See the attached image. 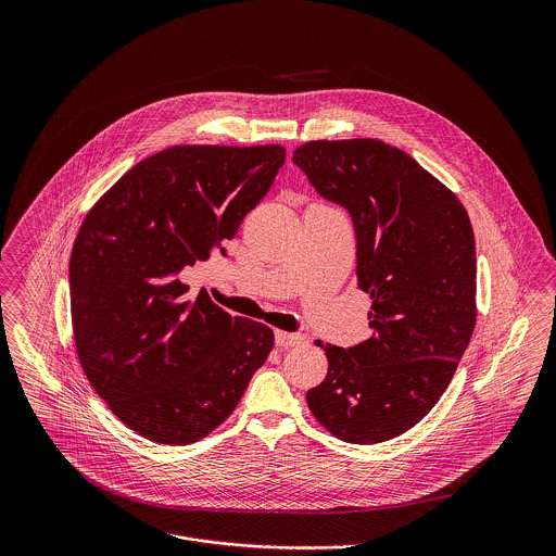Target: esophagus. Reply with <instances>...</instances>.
Segmentation results:
<instances>
[{
    "instance_id": "34e87169",
    "label": "esophagus",
    "mask_w": 556,
    "mask_h": 556,
    "mask_svg": "<svg viewBox=\"0 0 556 556\" xmlns=\"http://www.w3.org/2000/svg\"><path fill=\"white\" fill-rule=\"evenodd\" d=\"M304 342V336L302 333H291V331H276V346L280 349H289V346H295Z\"/></svg>"
}]
</instances>
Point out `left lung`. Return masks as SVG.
Segmentation results:
<instances>
[{"instance_id":"1","label":"left lung","mask_w":556,"mask_h":556,"mask_svg":"<svg viewBox=\"0 0 556 556\" xmlns=\"http://www.w3.org/2000/svg\"><path fill=\"white\" fill-rule=\"evenodd\" d=\"M293 162L342 205L357 238V287L372 336L325 349V381L306 394L346 443H383L424 419L447 390L476 329V238L460 199L379 139L308 141Z\"/></svg>"}]
</instances>
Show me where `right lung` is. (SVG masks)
I'll return each mask as SVG.
<instances>
[{
    "instance_id": "right-lung-1",
    "label": "right lung",
    "mask_w": 556,
    "mask_h": 556,
    "mask_svg": "<svg viewBox=\"0 0 556 556\" xmlns=\"http://www.w3.org/2000/svg\"><path fill=\"white\" fill-rule=\"evenodd\" d=\"M285 156L282 146L166 148L122 175L80 225L71 313L83 372L154 443L216 430L274 346L267 325L231 317L203 289L190 295L177 276L233 239Z\"/></svg>"
}]
</instances>
